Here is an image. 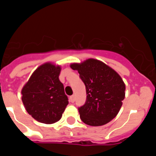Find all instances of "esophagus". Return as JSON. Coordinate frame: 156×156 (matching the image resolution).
<instances>
[{"mask_svg":"<svg viewBox=\"0 0 156 156\" xmlns=\"http://www.w3.org/2000/svg\"><path fill=\"white\" fill-rule=\"evenodd\" d=\"M70 101H71V102H75V95H71V97H70Z\"/></svg>","mask_w":156,"mask_h":156,"instance_id":"1","label":"esophagus"}]
</instances>
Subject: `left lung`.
Here are the masks:
<instances>
[{"instance_id":"left-lung-1","label":"left lung","mask_w":156,"mask_h":156,"mask_svg":"<svg viewBox=\"0 0 156 156\" xmlns=\"http://www.w3.org/2000/svg\"><path fill=\"white\" fill-rule=\"evenodd\" d=\"M70 67L78 71L86 88V102L78 109L82 122L91 126L111 122L120 111L126 96V85L120 75L94 58L71 63Z\"/></svg>"}]
</instances>
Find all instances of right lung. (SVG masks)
<instances>
[{
    "label": "right lung",
    "instance_id": "right-lung-1",
    "mask_svg": "<svg viewBox=\"0 0 156 156\" xmlns=\"http://www.w3.org/2000/svg\"><path fill=\"white\" fill-rule=\"evenodd\" d=\"M62 67L53 62L40 65L22 88V102L33 119L53 124L62 118L68 104L64 85L59 80Z\"/></svg>",
    "mask_w": 156,
    "mask_h": 156
}]
</instances>
